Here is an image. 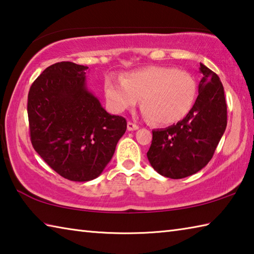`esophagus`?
Wrapping results in <instances>:
<instances>
[{"mask_svg":"<svg viewBox=\"0 0 254 254\" xmlns=\"http://www.w3.org/2000/svg\"><path fill=\"white\" fill-rule=\"evenodd\" d=\"M137 128H139V126H137V124L130 122V121L127 122V130L128 131H135V130H137Z\"/></svg>","mask_w":254,"mask_h":254,"instance_id":"esophagus-1","label":"esophagus"}]
</instances>
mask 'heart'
<instances>
[{
    "instance_id": "b5f03b06",
    "label": "heart",
    "mask_w": 254,
    "mask_h": 254,
    "mask_svg": "<svg viewBox=\"0 0 254 254\" xmlns=\"http://www.w3.org/2000/svg\"><path fill=\"white\" fill-rule=\"evenodd\" d=\"M105 94L112 110L123 112L142 98V110L157 124L177 123L194 106L197 83L190 72L152 66L131 71L123 80L109 78Z\"/></svg>"
}]
</instances>
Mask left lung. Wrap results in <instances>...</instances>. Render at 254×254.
Returning <instances> with one entry per match:
<instances>
[{
	"mask_svg": "<svg viewBox=\"0 0 254 254\" xmlns=\"http://www.w3.org/2000/svg\"><path fill=\"white\" fill-rule=\"evenodd\" d=\"M198 96L186 118L166 128L152 131L147 152L158 174L182 179L198 173L215 152L227 124L224 87L214 71L200 64Z\"/></svg>",
	"mask_w": 254,
	"mask_h": 254,
	"instance_id": "1",
	"label": "left lung"
}]
</instances>
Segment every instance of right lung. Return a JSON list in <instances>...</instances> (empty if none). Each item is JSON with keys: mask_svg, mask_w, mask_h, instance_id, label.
Here are the masks:
<instances>
[{"mask_svg": "<svg viewBox=\"0 0 254 254\" xmlns=\"http://www.w3.org/2000/svg\"><path fill=\"white\" fill-rule=\"evenodd\" d=\"M87 66L54 64L28 95L30 139L38 154L72 182L97 178L111 161L127 120L111 115L87 88Z\"/></svg>", "mask_w": 254, "mask_h": 254, "instance_id": "add662e5", "label": "right lung"}]
</instances>
